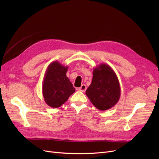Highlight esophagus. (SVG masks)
Segmentation results:
<instances>
[{
	"label": "esophagus",
	"mask_w": 159,
	"mask_h": 159,
	"mask_svg": "<svg viewBox=\"0 0 159 159\" xmlns=\"http://www.w3.org/2000/svg\"><path fill=\"white\" fill-rule=\"evenodd\" d=\"M86 89H87V87L85 84H82L80 88H79V90L82 91V92H85Z\"/></svg>",
	"instance_id": "34e87169"
}]
</instances>
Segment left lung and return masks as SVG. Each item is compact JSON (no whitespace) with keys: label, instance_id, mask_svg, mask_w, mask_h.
I'll list each match as a JSON object with an SVG mask.
<instances>
[{"label":"left lung","instance_id":"1","mask_svg":"<svg viewBox=\"0 0 159 159\" xmlns=\"http://www.w3.org/2000/svg\"><path fill=\"white\" fill-rule=\"evenodd\" d=\"M86 94L97 109L105 111L113 107L120 97V83L116 73L106 64L96 66L91 84Z\"/></svg>","mask_w":159,"mask_h":159}]
</instances>
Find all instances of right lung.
<instances>
[{
  "instance_id": "right-lung-1",
  "label": "right lung",
  "mask_w": 159,
  "mask_h": 159,
  "mask_svg": "<svg viewBox=\"0 0 159 159\" xmlns=\"http://www.w3.org/2000/svg\"><path fill=\"white\" fill-rule=\"evenodd\" d=\"M68 68L58 61L53 62L47 68L43 84V95L45 102L50 107H60L75 91L66 76Z\"/></svg>"
}]
</instances>
